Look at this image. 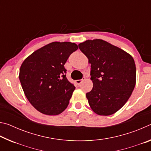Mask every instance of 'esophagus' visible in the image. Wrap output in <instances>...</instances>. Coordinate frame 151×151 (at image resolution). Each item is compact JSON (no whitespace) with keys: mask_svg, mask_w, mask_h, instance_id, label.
<instances>
[{"mask_svg":"<svg viewBox=\"0 0 151 151\" xmlns=\"http://www.w3.org/2000/svg\"><path fill=\"white\" fill-rule=\"evenodd\" d=\"M85 78H86L85 76H84V77L83 78V79H81V80H76V83L78 85H80V84L82 83V82L85 80Z\"/></svg>","mask_w":151,"mask_h":151,"instance_id":"34e87169","label":"esophagus"}]
</instances>
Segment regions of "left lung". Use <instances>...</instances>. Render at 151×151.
<instances>
[{
    "instance_id": "1",
    "label": "left lung",
    "mask_w": 151,
    "mask_h": 151,
    "mask_svg": "<svg viewBox=\"0 0 151 151\" xmlns=\"http://www.w3.org/2000/svg\"><path fill=\"white\" fill-rule=\"evenodd\" d=\"M78 47L91 64L93 89L86 94L99 115L108 116L121 109L136 84V66L131 55L101 39L88 40Z\"/></svg>"
}]
</instances>
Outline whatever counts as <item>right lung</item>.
Segmentation results:
<instances>
[{"instance_id":"add662e5","label":"right lung","mask_w":151,"mask_h":151,"mask_svg":"<svg viewBox=\"0 0 151 151\" xmlns=\"http://www.w3.org/2000/svg\"><path fill=\"white\" fill-rule=\"evenodd\" d=\"M78 49L75 43L53 42L22 63L19 79L30 103L42 114L57 115L68 106L75 86L66 76L65 64Z\"/></svg>"}]
</instances>
